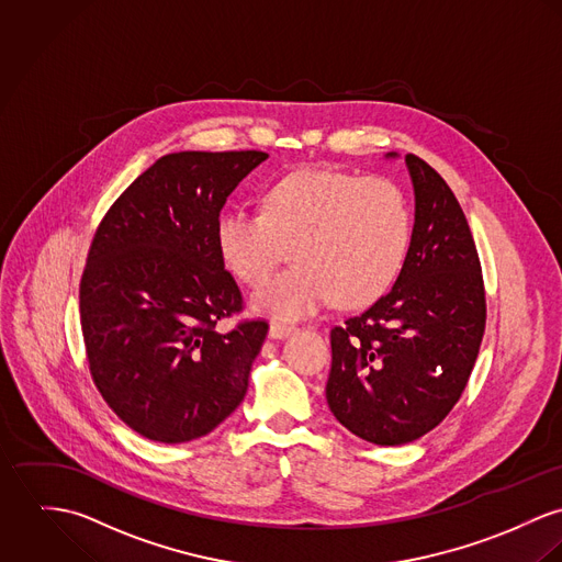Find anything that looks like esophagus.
<instances>
[{"instance_id":"1","label":"esophagus","mask_w":562,"mask_h":562,"mask_svg":"<svg viewBox=\"0 0 562 562\" xmlns=\"http://www.w3.org/2000/svg\"><path fill=\"white\" fill-rule=\"evenodd\" d=\"M297 327L295 325H286V323H278V321H273L271 325H269V338H286V336H291L293 331H295Z\"/></svg>"}]
</instances>
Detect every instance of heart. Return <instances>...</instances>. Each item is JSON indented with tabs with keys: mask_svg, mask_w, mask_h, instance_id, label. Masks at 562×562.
<instances>
[{
	"mask_svg": "<svg viewBox=\"0 0 562 562\" xmlns=\"http://www.w3.org/2000/svg\"><path fill=\"white\" fill-rule=\"evenodd\" d=\"M412 241L405 191L385 177L329 168L295 170L262 191V213L220 215L215 246L244 284L262 282L291 244L289 269L254 293V308L302 318L336 300L342 308L376 302L396 280Z\"/></svg>",
	"mask_w": 562,
	"mask_h": 562,
	"instance_id": "heart-1",
	"label": "heart"
}]
</instances>
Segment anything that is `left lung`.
I'll use <instances>...</instances> for the list:
<instances>
[{
  "label": "left lung",
  "instance_id": "1",
  "mask_svg": "<svg viewBox=\"0 0 562 562\" xmlns=\"http://www.w3.org/2000/svg\"><path fill=\"white\" fill-rule=\"evenodd\" d=\"M416 222L392 291L331 329L325 396L336 420L379 446L429 434L461 398L485 334L474 237L452 189L405 155Z\"/></svg>",
  "mask_w": 562,
  "mask_h": 562
}]
</instances>
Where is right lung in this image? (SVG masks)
<instances>
[{
    "label": "right lung",
    "mask_w": 562,
    "mask_h": 562,
    "mask_svg": "<svg viewBox=\"0 0 562 562\" xmlns=\"http://www.w3.org/2000/svg\"><path fill=\"white\" fill-rule=\"evenodd\" d=\"M269 155L186 150L157 159L101 220L79 282L92 381L135 434L181 443L211 434L244 401L269 323L231 331L244 311L220 260L226 198Z\"/></svg>",
    "instance_id": "1"
}]
</instances>
